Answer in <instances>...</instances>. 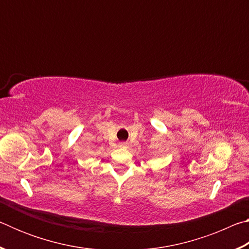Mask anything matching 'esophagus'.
<instances>
[{
	"mask_svg": "<svg viewBox=\"0 0 249 249\" xmlns=\"http://www.w3.org/2000/svg\"><path fill=\"white\" fill-rule=\"evenodd\" d=\"M126 146H127V144H126V142H121V144H120V147H123V148H124V147H126Z\"/></svg>",
	"mask_w": 249,
	"mask_h": 249,
	"instance_id": "1",
	"label": "esophagus"
}]
</instances>
